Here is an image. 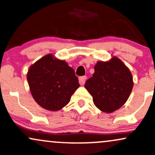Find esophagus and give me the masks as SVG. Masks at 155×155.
<instances>
[{
	"mask_svg": "<svg viewBox=\"0 0 155 155\" xmlns=\"http://www.w3.org/2000/svg\"><path fill=\"white\" fill-rule=\"evenodd\" d=\"M86 79H87V77H86L85 76H80V77L79 78V83H80V84H82V85H83V84H84V83H85Z\"/></svg>",
	"mask_w": 155,
	"mask_h": 155,
	"instance_id": "34e87169",
	"label": "esophagus"
}]
</instances>
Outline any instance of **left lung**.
Instances as JSON below:
<instances>
[{
    "label": "left lung",
    "instance_id": "obj_1",
    "mask_svg": "<svg viewBox=\"0 0 155 155\" xmlns=\"http://www.w3.org/2000/svg\"><path fill=\"white\" fill-rule=\"evenodd\" d=\"M94 73L84 84L100 110L112 113L120 108L128 100L134 82L132 74L121 60L113 56L109 61H98Z\"/></svg>",
    "mask_w": 155,
    "mask_h": 155
}]
</instances>
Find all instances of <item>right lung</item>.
Wrapping results in <instances>:
<instances>
[{
	"label": "right lung",
	"mask_w": 155,
	"mask_h": 155,
	"mask_svg": "<svg viewBox=\"0 0 155 155\" xmlns=\"http://www.w3.org/2000/svg\"><path fill=\"white\" fill-rule=\"evenodd\" d=\"M27 79L35 102L51 111L61 110L68 105L79 87L73 68L64 60L58 59L50 53L31 65Z\"/></svg>",
	"instance_id": "obj_1"
}]
</instances>
